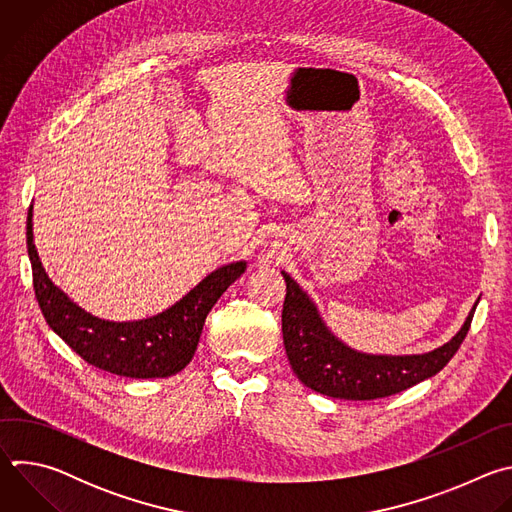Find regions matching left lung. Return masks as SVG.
<instances>
[{
  "instance_id": "obj_1",
  "label": "left lung",
  "mask_w": 512,
  "mask_h": 512,
  "mask_svg": "<svg viewBox=\"0 0 512 512\" xmlns=\"http://www.w3.org/2000/svg\"><path fill=\"white\" fill-rule=\"evenodd\" d=\"M281 275L287 289L281 312L287 360L306 387L334 399H381L437 375L458 352L476 310L474 304L460 332L431 352L405 356L364 354L340 342L326 328L306 291L285 271Z\"/></svg>"
}]
</instances>
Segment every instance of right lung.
I'll list each match as a JSON object with an SVG mask.
<instances>
[{
  "instance_id": "1",
  "label": "right lung",
  "mask_w": 512,
  "mask_h": 512,
  "mask_svg": "<svg viewBox=\"0 0 512 512\" xmlns=\"http://www.w3.org/2000/svg\"><path fill=\"white\" fill-rule=\"evenodd\" d=\"M26 241L36 300L48 326L93 367L129 379H164L180 373L194 356L208 312L247 269L245 261L218 267L154 318L109 322L70 302L46 275L34 245L32 208Z\"/></svg>"
}]
</instances>
